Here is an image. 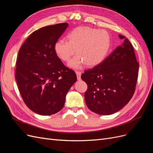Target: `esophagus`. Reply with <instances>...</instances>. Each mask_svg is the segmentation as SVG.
Instances as JSON below:
<instances>
[{
	"instance_id": "34e87169",
	"label": "esophagus",
	"mask_w": 153,
	"mask_h": 153,
	"mask_svg": "<svg viewBox=\"0 0 153 153\" xmlns=\"http://www.w3.org/2000/svg\"><path fill=\"white\" fill-rule=\"evenodd\" d=\"M76 76H77V79L79 80L81 79V72L79 71H76Z\"/></svg>"
}]
</instances>
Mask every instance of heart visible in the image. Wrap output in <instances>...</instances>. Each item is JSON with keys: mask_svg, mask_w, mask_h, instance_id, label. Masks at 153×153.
Masks as SVG:
<instances>
[{"mask_svg": "<svg viewBox=\"0 0 153 153\" xmlns=\"http://www.w3.org/2000/svg\"><path fill=\"white\" fill-rule=\"evenodd\" d=\"M110 47V38L104 30L90 27L80 26L69 31L67 41L57 40L53 46L57 57L64 62H68L75 52L77 54L69 61L68 66L80 68L83 64L94 66L103 61Z\"/></svg>", "mask_w": 153, "mask_h": 153, "instance_id": "obj_1", "label": "heart"}]
</instances>
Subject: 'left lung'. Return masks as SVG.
<instances>
[{
    "label": "left lung",
    "mask_w": 153,
    "mask_h": 153,
    "mask_svg": "<svg viewBox=\"0 0 153 153\" xmlns=\"http://www.w3.org/2000/svg\"><path fill=\"white\" fill-rule=\"evenodd\" d=\"M119 37L124 39L123 43L81 76L87 85L84 94L87 107L100 115L121 110L135 91L139 64L131 43L124 36Z\"/></svg>",
    "instance_id": "left-lung-1"
}]
</instances>
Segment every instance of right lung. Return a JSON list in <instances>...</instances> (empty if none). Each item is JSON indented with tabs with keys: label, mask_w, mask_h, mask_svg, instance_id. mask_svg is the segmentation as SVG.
<instances>
[{
	"label": "right lung",
	"mask_w": 153,
	"mask_h": 153,
	"mask_svg": "<svg viewBox=\"0 0 153 153\" xmlns=\"http://www.w3.org/2000/svg\"><path fill=\"white\" fill-rule=\"evenodd\" d=\"M68 26L62 23L33 32L18 52L15 72L18 89L27 107L36 114L59 112L76 80L75 72L64 66L53 49Z\"/></svg>",
	"instance_id": "obj_1"
}]
</instances>
